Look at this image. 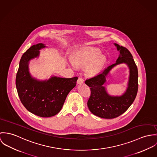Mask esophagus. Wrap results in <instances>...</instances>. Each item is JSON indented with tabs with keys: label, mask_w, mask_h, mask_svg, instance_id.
Listing matches in <instances>:
<instances>
[{
	"label": "esophagus",
	"mask_w": 157,
	"mask_h": 157,
	"mask_svg": "<svg viewBox=\"0 0 157 157\" xmlns=\"http://www.w3.org/2000/svg\"><path fill=\"white\" fill-rule=\"evenodd\" d=\"M83 82H84L83 79L81 78H79L78 81H77V84H83Z\"/></svg>",
	"instance_id": "34e87169"
}]
</instances>
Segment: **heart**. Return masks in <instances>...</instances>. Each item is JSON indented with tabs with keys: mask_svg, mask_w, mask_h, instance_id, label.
<instances>
[{
	"mask_svg": "<svg viewBox=\"0 0 157 157\" xmlns=\"http://www.w3.org/2000/svg\"><path fill=\"white\" fill-rule=\"evenodd\" d=\"M71 61L76 66L85 67L87 65L86 73L89 76H94L103 69L106 58L104 55H101V51L98 49L84 47L73 52Z\"/></svg>",
	"mask_w": 157,
	"mask_h": 157,
	"instance_id": "1",
	"label": "heart"
}]
</instances>
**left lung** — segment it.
<instances>
[{
  "label": "left lung",
  "mask_w": 157,
  "mask_h": 157,
  "mask_svg": "<svg viewBox=\"0 0 157 157\" xmlns=\"http://www.w3.org/2000/svg\"><path fill=\"white\" fill-rule=\"evenodd\" d=\"M114 44L119 51L116 63L85 82L91 90L87 102L89 110L95 116L104 119L116 118L124 113L134 101L138 91V70L132 55L126 48L116 43ZM121 63L126 64L129 68L128 87L122 95L112 96L107 93L104 84L110 71Z\"/></svg>",
  "instance_id": "8db88e82"
}]
</instances>
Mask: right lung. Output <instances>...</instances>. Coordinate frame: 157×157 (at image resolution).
<instances>
[{
    "instance_id": "obj_1",
    "label": "right lung",
    "mask_w": 157,
    "mask_h": 157,
    "mask_svg": "<svg viewBox=\"0 0 157 157\" xmlns=\"http://www.w3.org/2000/svg\"><path fill=\"white\" fill-rule=\"evenodd\" d=\"M45 48L48 47L44 44L38 43L23 53L19 63L16 85L20 101L27 110L41 117H49L60 111L67 96L76 86L78 77L52 76L45 80L33 77L29 71V62L38 58L40 51Z\"/></svg>"
}]
</instances>
